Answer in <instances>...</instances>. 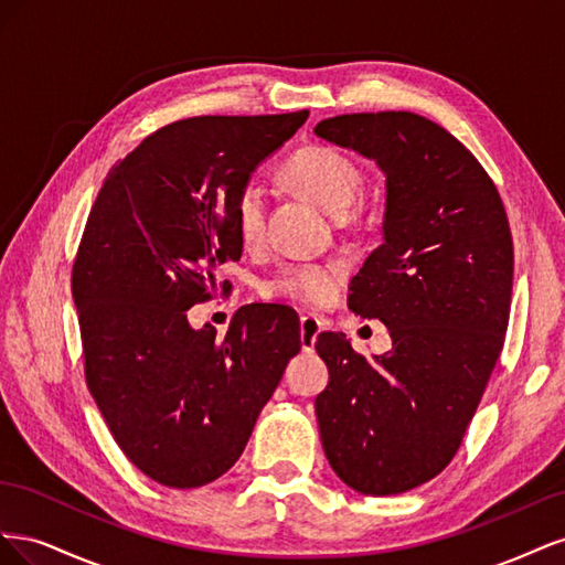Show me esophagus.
Instances as JSON below:
<instances>
[{
	"instance_id": "esophagus-1",
	"label": "esophagus",
	"mask_w": 565,
	"mask_h": 565,
	"mask_svg": "<svg viewBox=\"0 0 565 565\" xmlns=\"http://www.w3.org/2000/svg\"><path fill=\"white\" fill-rule=\"evenodd\" d=\"M299 328H301V351L303 353H311L316 349V339L322 332V322L318 316L313 313H303L299 320Z\"/></svg>"
}]
</instances>
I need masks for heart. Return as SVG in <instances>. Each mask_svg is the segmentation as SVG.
<instances>
[{"label": "heart", "instance_id": "b5f03b06", "mask_svg": "<svg viewBox=\"0 0 565 565\" xmlns=\"http://www.w3.org/2000/svg\"><path fill=\"white\" fill-rule=\"evenodd\" d=\"M282 179L332 216H344L363 185L361 167L347 152L320 143L295 150L282 162ZM233 221L237 241L245 247L262 241L266 193L259 181H247L237 191ZM341 278H344V266L341 264H289L264 285V292L270 297H287L322 306L334 299Z\"/></svg>", "mask_w": 565, "mask_h": 565}]
</instances>
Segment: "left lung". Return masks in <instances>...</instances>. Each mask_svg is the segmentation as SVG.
<instances>
[{"instance_id": "1", "label": "left lung", "mask_w": 565, "mask_h": 565, "mask_svg": "<svg viewBox=\"0 0 565 565\" xmlns=\"http://www.w3.org/2000/svg\"><path fill=\"white\" fill-rule=\"evenodd\" d=\"M320 139L386 177L384 243L351 280L349 309L382 320L391 351L318 334L330 382L316 398L330 467L361 494L431 481L459 450L502 353L514 243L492 179L450 131L405 110L322 119Z\"/></svg>"}]
</instances>
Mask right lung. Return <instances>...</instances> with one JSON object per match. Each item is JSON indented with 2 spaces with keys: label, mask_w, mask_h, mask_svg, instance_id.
<instances>
[{
  "label": "right lung",
  "mask_w": 565,
  "mask_h": 565,
  "mask_svg": "<svg viewBox=\"0 0 565 565\" xmlns=\"http://www.w3.org/2000/svg\"><path fill=\"white\" fill-rule=\"evenodd\" d=\"M306 117L179 119L110 169L89 212L73 264L84 377L117 446L167 488L207 486L235 465L301 349L299 318L280 303L243 306L226 337L193 330L185 311L241 259L235 195Z\"/></svg>",
  "instance_id": "1"
}]
</instances>
